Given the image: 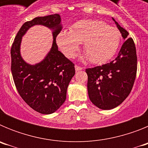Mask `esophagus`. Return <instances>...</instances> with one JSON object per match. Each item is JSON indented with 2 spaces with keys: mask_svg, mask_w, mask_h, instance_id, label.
Instances as JSON below:
<instances>
[{
  "mask_svg": "<svg viewBox=\"0 0 148 148\" xmlns=\"http://www.w3.org/2000/svg\"><path fill=\"white\" fill-rule=\"evenodd\" d=\"M75 71H79V70H82L83 68H82V66H78V65H75Z\"/></svg>",
  "mask_w": 148,
  "mask_h": 148,
  "instance_id": "obj_1",
  "label": "esophagus"
}]
</instances>
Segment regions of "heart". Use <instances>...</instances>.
Instances as JSON below:
<instances>
[{"label": "heart", "instance_id": "b5f03b06", "mask_svg": "<svg viewBox=\"0 0 148 148\" xmlns=\"http://www.w3.org/2000/svg\"><path fill=\"white\" fill-rule=\"evenodd\" d=\"M56 42L64 55L73 58L83 44L84 58L93 64H104L113 58L120 43L119 31L101 21L82 20L76 22L70 31L62 30Z\"/></svg>", "mask_w": 148, "mask_h": 148}]
</instances>
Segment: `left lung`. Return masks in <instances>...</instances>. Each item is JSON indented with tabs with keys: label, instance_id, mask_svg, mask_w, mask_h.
I'll return each instance as SVG.
<instances>
[{
	"label": "left lung",
	"instance_id": "1",
	"mask_svg": "<svg viewBox=\"0 0 148 148\" xmlns=\"http://www.w3.org/2000/svg\"><path fill=\"white\" fill-rule=\"evenodd\" d=\"M115 21L125 42L116 59L101 66L86 69L87 90L92 104L102 110H111L127 97L135 82L137 71L136 46L126 29Z\"/></svg>",
	"mask_w": 148,
	"mask_h": 148
}]
</instances>
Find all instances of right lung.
I'll return each instance as SVG.
<instances>
[{
	"label": "right lung",
	"mask_w": 148,
	"mask_h": 148,
	"mask_svg": "<svg viewBox=\"0 0 148 148\" xmlns=\"http://www.w3.org/2000/svg\"><path fill=\"white\" fill-rule=\"evenodd\" d=\"M35 25L53 30V41L45 59L31 65L23 61L20 49L22 37ZM61 29L58 14L37 17L22 25L11 48L12 74L18 93L30 108L42 114L53 113L64 104L69 83L75 75L74 64L58 51L56 44Z\"/></svg>",
	"instance_id": "obj_1"
}]
</instances>
